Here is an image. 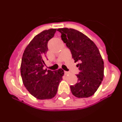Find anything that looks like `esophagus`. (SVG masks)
Here are the masks:
<instances>
[{"label": "esophagus", "mask_w": 122, "mask_h": 122, "mask_svg": "<svg viewBox=\"0 0 122 122\" xmlns=\"http://www.w3.org/2000/svg\"><path fill=\"white\" fill-rule=\"evenodd\" d=\"M64 73H65V74H68V71H65Z\"/></svg>", "instance_id": "obj_1"}]
</instances>
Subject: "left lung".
Masks as SVG:
<instances>
[{"label": "left lung", "instance_id": "1", "mask_svg": "<svg viewBox=\"0 0 122 122\" xmlns=\"http://www.w3.org/2000/svg\"><path fill=\"white\" fill-rule=\"evenodd\" d=\"M57 30L66 46L70 49L79 73L77 82L70 86L72 94L76 97L87 98L98 89L104 77V62L97 46L93 41L79 31L61 28Z\"/></svg>", "mask_w": 122, "mask_h": 122}]
</instances>
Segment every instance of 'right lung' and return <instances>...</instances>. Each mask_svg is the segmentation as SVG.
Instances as JSON below:
<instances>
[{
    "label": "right lung",
    "mask_w": 122,
    "mask_h": 122,
    "mask_svg": "<svg viewBox=\"0 0 122 122\" xmlns=\"http://www.w3.org/2000/svg\"><path fill=\"white\" fill-rule=\"evenodd\" d=\"M56 30L50 29L38 33L27 46L22 55L20 68L22 82L29 93L38 100L54 97L64 74L61 68L56 71L43 69L48 42Z\"/></svg>",
    "instance_id": "add662e5"
}]
</instances>
